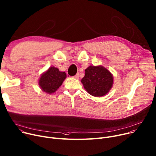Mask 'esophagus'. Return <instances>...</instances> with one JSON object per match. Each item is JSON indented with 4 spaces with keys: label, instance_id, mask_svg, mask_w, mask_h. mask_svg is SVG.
<instances>
[{
    "label": "esophagus",
    "instance_id": "esophagus-1",
    "mask_svg": "<svg viewBox=\"0 0 156 156\" xmlns=\"http://www.w3.org/2000/svg\"><path fill=\"white\" fill-rule=\"evenodd\" d=\"M74 79H79V73H77L76 76H74V77H73Z\"/></svg>",
    "mask_w": 156,
    "mask_h": 156
}]
</instances>
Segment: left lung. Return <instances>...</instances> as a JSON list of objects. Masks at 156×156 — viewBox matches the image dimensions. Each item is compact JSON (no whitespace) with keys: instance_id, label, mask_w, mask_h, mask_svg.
<instances>
[{"instance_id":"1","label":"left lung","mask_w":156,"mask_h":156,"mask_svg":"<svg viewBox=\"0 0 156 156\" xmlns=\"http://www.w3.org/2000/svg\"><path fill=\"white\" fill-rule=\"evenodd\" d=\"M113 79L112 74L103 66H90L85 70V76L81 82L89 94L94 97H102L111 89Z\"/></svg>"}]
</instances>
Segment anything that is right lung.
<instances>
[{"label": "right lung", "instance_id": "1", "mask_svg": "<svg viewBox=\"0 0 156 156\" xmlns=\"http://www.w3.org/2000/svg\"><path fill=\"white\" fill-rule=\"evenodd\" d=\"M66 77L65 72H61L55 67H51L41 75L39 85L42 91L51 94L62 84Z\"/></svg>", "mask_w": 156, "mask_h": 156}]
</instances>
